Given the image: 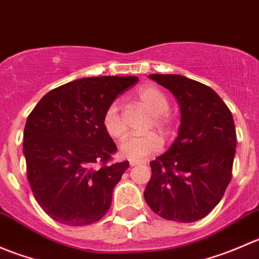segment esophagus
Returning a JSON list of instances; mask_svg holds the SVG:
<instances>
[{"label": "esophagus", "instance_id": "esophagus-1", "mask_svg": "<svg viewBox=\"0 0 259 259\" xmlns=\"http://www.w3.org/2000/svg\"><path fill=\"white\" fill-rule=\"evenodd\" d=\"M130 165H132V166H135V165H138V164H140L139 163V161H134V160H130Z\"/></svg>", "mask_w": 259, "mask_h": 259}]
</instances>
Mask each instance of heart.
I'll use <instances>...</instances> for the list:
<instances>
[{"label":"heart","instance_id":"obj_1","mask_svg":"<svg viewBox=\"0 0 259 259\" xmlns=\"http://www.w3.org/2000/svg\"><path fill=\"white\" fill-rule=\"evenodd\" d=\"M137 98L144 108L154 115L151 125L158 127L164 134H169L173 129V119L169 111V100L165 94L154 85H143L138 89ZM103 125L109 137L115 140H121L126 129L122 122L119 108L115 103L105 109L103 115ZM163 148L161 138L155 133H148L144 135H132L127 137L120 145V154L130 160H144L149 156L159 153Z\"/></svg>","mask_w":259,"mask_h":259}]
</instances>
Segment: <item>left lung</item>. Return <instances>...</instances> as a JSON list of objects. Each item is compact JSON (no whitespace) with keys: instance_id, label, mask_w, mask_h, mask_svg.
Instances as JSON below:
<instances>
[{"instance_id":"1","label":"left lung","mask_w":259,"mask_h":259,"mask_svg":"<svg viewBox=\"0 0 259 259\" xmlns=\"http://www.w3.org/2000/svg\"><path fill=\"white\" fill-rule=\"evenodd\" d=\"M180 106L178 137L166 153L150 161L144 198L168 221H199L221 202L232 179L237 134L231 110L218 94L182 75L151 74Z\"/></svg>"}]
</instances>
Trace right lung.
Instances as JSON below:
<instances>
[{"mask_svg":"<svg viewBox=\"0 0 259 259\" xmlns=\"http://www.w3.org/2000/svg\"><path fill=\"white\" fill-rule=\"evenodd\" d=\"M137 76L86 77L49 91L27 117L23 154L27 180L54 221L81 227L109 210L129 161L111 164L117 148L103 115Z\"/></svg>","mask_w":259,"mask_h":259,"instance_id":"right-lung-1","label":"right lung"}]
</instances>
